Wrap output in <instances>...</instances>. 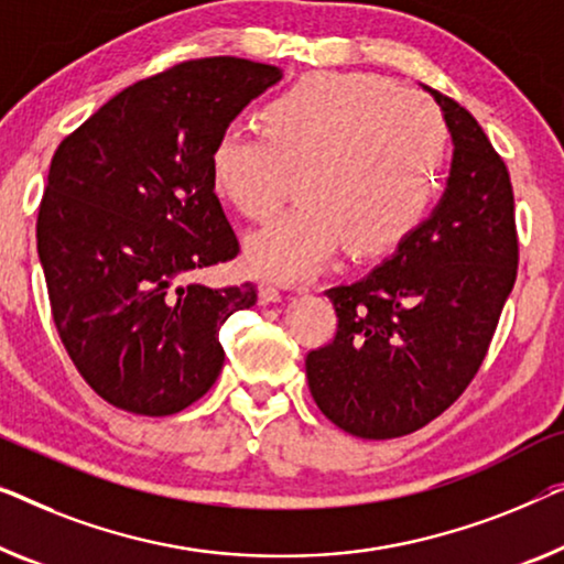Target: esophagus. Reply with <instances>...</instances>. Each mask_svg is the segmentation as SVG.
Here are the masks:
<instances>
[{"label": "esophagus", "instance_id": "obj_1", "mask_svg": "<svg viewBox=\"0 0 564 564\" xmlns=\"http://www.w3.org/2000/svg\"><path fill=\"white\" fill-rule=\"evenodd\" d=\"M282 292L276 290V284L262 282L259 284V305H272V302H280Z\"/></svg>", "mask_w": 564, "mask_h": 564}]
</instances>
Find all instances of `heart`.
<instances>
[{"mask_svg":"<svg viewBox=\"0 0 564 564\" xmlns=\"http://www.w3.org/2000/svg\"><path fill=\"white\" fill-rule=\"evenodd\" d=\"M259 129H228L208 154L216 195L249 221L272 216L297 177L300 206L247 239L254 272L307 280L343 243L387 254L427 216L447 150L427 96L373 73H307L264 104Z\"/></svg>","mask_w":564,"mask_h":564,"instance_id":"b5f03b06","label":"heart"}]
</instances>
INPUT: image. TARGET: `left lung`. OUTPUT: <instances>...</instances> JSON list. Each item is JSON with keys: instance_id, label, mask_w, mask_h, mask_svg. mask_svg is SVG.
<instances>
[{"instance_id": "left-lung-1", "label": "left lung", "mask_w": 564, "mask_h": 564, "mask_svg": "<svg viewBox=\"0 0 564 564\" xmlns=\"http://www.w3.org/2000/svg\"><path fill=\"white\" fill-rule=\"evenodd\" d=\"M430 94L453 140L445 191L394 254L325 292L336 338L305 358L321 412L364 440L410 435L463 394L517 280L509 170L470 111Z\"/></svg>"}]
</instances>
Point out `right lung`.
Segmentation results:
<instances>
[{"label": "right lung", "mask_w": 564, "mask_h": 564, "mask_svg": "<svg viewBox=\"0 0 564 564\" xmlns=\"http://www.w3.org/2000/svg\"><path fill=\"white\" fill-rule=\"evenodd\" d=\"M276 65L187 61L106 101L53 154L37 254L58 336L96 394L167 417L214 387L218 330L254 284L206 288L195 269L239 254L208 173L210 147Z\"/></svg>", "instance_id": "add662e5"}]
</instances>
